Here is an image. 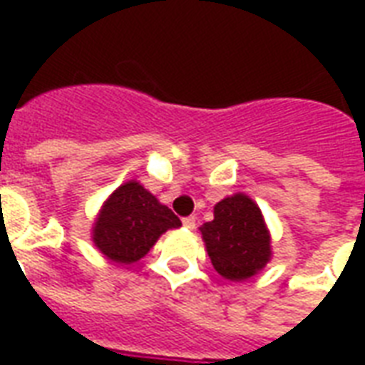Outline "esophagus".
<instances>
[{"label":"esophagus","mask_w":365,"mask_h":365,"mask_svg":"<svg viewBox=\"0 0 365 365\" xmlns=\"http://www.w3.org/2000/svg\"><path fill=\"white\" fill-rule=\"evenodd\" d=\"M183 227L185 229H195V217L189 216V217H183Z\"/></svg>","instance_id":"esophagus-1"}]
</instances>
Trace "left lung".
Returning a JSON list of instances; mask_svg holds the SVG:
<instances>
[{"instance_id":"1","label":"left lung","mask_w":365,"mask_h":365,"mask_svg":"<svg viewBox=\"0 0 365 365\" xmlns=\"http://www.w3.org/2000/svg\"><path fill=\"white\" fill-rule=\"evenodd\" d=\"M220 277L242 282L271 261V233L259 206L246 193L225 197L214 206V220L199 227Z\"/></svg>"}]
</instances>
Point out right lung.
<instances>
[{
    "instance_id": "1",
    "label": "right lung",
    "mask_w": 365,
    "mask_h": 365,
    "mask_svg": "<svg viewBox=\"0 0 365 365\" xmlns=\"http://www.w3.org/2000/svg\"><path fill=\"white\" fill-rule=\"evenodd\" d=\"M182 227L180 217L142 183L128 180L104 200L94 217V246L117 265L136 263L168 229Z\"/></svg>"
}]
</instances>
